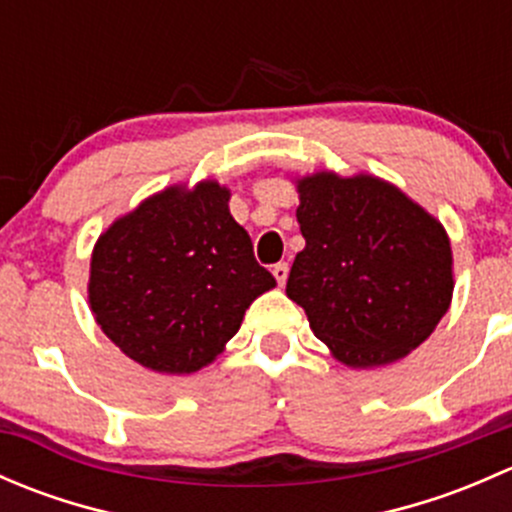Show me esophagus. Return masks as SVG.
<instances>
[{
    "mask_svg": "<svg viewBox=\"0 0 512 512\" xmlns=\"http://www.w3.org/2000/svg\"><path fill=\"white\" fill-rule=\"evenodd\" d=\"M272 275H275V280H277V285H285L287 282V275H289V265L287 262H277L275 267H272Z\"/></svg>",
    "mask_w": 512,
    "mask_h": 512,
    "instance_id": "esophagus-1",
    "label": "esophagus"
}]
</instances>
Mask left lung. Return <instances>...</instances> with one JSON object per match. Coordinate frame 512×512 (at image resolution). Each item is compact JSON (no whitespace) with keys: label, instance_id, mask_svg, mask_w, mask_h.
Here are the masks:
<instances>
[{"label":"left lung","instance_id":"1","mask_svg":"<svg viewBox=\"0 0 512 512\" xmlns=\"http://www.w3.org/2000/svg\"><path fill=\"white\" fill-rule=\"evenodd\" d=\"M294 185L304 250L289 270L287 297L344 366L376 369L409 356L451 307L446 227L371 173L317 170Z\"/></svg>","mask_w":512,"mask_h":512}]
</instances>
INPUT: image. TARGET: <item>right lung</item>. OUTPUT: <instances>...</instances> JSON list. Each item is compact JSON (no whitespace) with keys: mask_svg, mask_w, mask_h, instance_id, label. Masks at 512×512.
Instances as JSON below:
<instances>
[{"mask_svg":"<svg viewBox=\"0 0 512 512\" xmlns=\"http://www.w3.org/2000/svg\"><path fill=\"white\" fill-rule=\"evenodd\" d=\"M230 188L175 183L113 220L89 267V307L128 359L183 376L213 364L247 307L277 287L230 215Z\"/></svg>","mask_w":512,"mask_h":512,"instance_id":"obj_1","label":"right lung"}]
</instances>
